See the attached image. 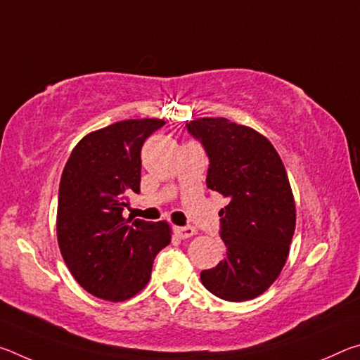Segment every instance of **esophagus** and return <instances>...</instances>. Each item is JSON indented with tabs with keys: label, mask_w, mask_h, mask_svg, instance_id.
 Returning a JSON list of instances; mask_svg holds the SVG:
<instances>
[{
	"label": "esophagus",
	"mask_w": 360,
	"mask_h": 360,
	"mask_svg": "<svg viewBox=\"0 0 360 360\" xmlns=\"http://www.w3.org/2000/svg\"><path fill=\"white\" fill-rule=\"evenodd\" d=\"M174 233L178 235V238L186 240V238H191V236L197 233V230H195V227H192V225H184V227H176Z\"/></svg>",
	"instance_id": "34e87169"
}]
</instances>
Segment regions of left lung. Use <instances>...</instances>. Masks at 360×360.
Instances as JSON below:
<instances>
[{
	"mask_svg": "<svg viewBox=\"0 0 360 360\" xmlns=\"http://www.w3.org/2000/svg\"><path fill=\"white\" fill-rule=\"evenodd\" d=\"M186 127L208 155L206 186L229 200L219 212L224 260L200 279L222 300H251L270 288L289 255L295 203L288 174L271 143L249 127L224 117Z\"/></svg>",
	"mask_w": 360,
	"mask_h": 360,
	"instance_id": "obj_1",
	"label": "left lung"
}]
</instances>
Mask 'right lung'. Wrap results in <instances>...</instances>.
Listing matches in <instances>:
<instances>
[{"label":"right lung","instance_id":"add662e5","mask_svg":"<svg viewBox=\"0 0 360 360\" xmlns=\"http://www.w3.org/2000/svg\"><path fill=\"white\" fill-rule=\"evenodd\" d=\"M165 122L122 120L84 136L66 162L58 188L57 238L65 264L82 288L122 302L150 279L155 255L172 241L167 222L122 216L139 193L141 148Z\"/></svg>","mask_w":360,"mask_h":360}]
</instances>
